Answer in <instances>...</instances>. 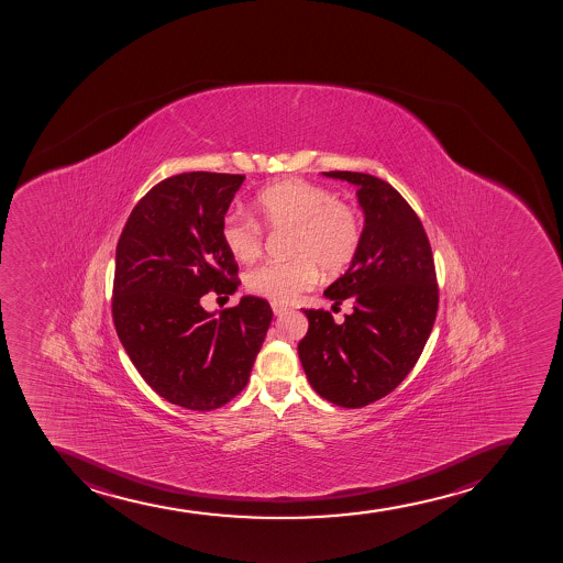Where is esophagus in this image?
<instances>
[{"label": "esophagus", "mask_w": 563, "mask_h": 563, "mask_svg": "<svg viewBox=\"0 0 563 563\" xmlns=\"http://www.w3.org/2000/svg\"><path fill=\"white\" fill-rule=\"evenodd\" d=\"M273 311L276 317H282V314L287 313L289 309L285 308V306H282V303H273Z\"/></svg>", "instance_id": "34e87169"}]
</instances>
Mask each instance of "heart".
I'll return each mask as SVG.
<instances>
[{
	"mask_svg": "<svg viewBox=\"0 0 563 563\" xmlns=\"http://www.w3.org/2000/svg\"><path fill=\"white\" fill-rule=\"evenodd\" d=\"M254 209L268 228L290 230L289 261L265 263L249 274L254 295L274 303L295 302L319 278L335 276L349 267L360 243L362 220L349 203L338 201L332 190L302 179H285L260 190ZM222 241L235 260L250 263L261 254L263 231L254 220L228 214Z\"/></svg>",
	"mask_w": 563,
	"mask_h": 563,
	"instance_id": "1",
	"label": "heart"
}]
</instances>
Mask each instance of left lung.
<instances>
[{
	"label": "left lung",
	"instance_id": "8db88e82",
	"mask_svg": "<svg viewBox=\"0 0 563 563\" xmlns=\"http://www.w3.org/2000/svg\"><path fill=\"white\" fill-rule=\"evenodd\" d=\"M357 187L362 243L341 278L324 290L354 311L335 324L322 309L309 320L298 355L309 384L328 402L363 408L397 387L422 354L438 313L432 249L419 217L398 190L362 172H322Z\"/></svg>",
	"mask_w": 563,
	"mask_h": 563
}]
</instances>
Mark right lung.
<instances>
[{
    "instance_id": "add662e5",
    "label": "right lung",
    "mask_w": 563,
    "mask_h": 563,
    "mask_svg": "<svg viewBox=\"0 0 563 563\" xmlns=\"http://www.w3.org/2000/svg\"><path fill=\"white\" fill-rule=\"evenodd\" d=\"M243 181L214 172L172 176L136 203L117 244L120 343L159 397L192 411L220 408L243 391L273 320L257 296L219 317L200 303L209 290H238V263L220 231Z\"/></svg>"
}]
</instances>
